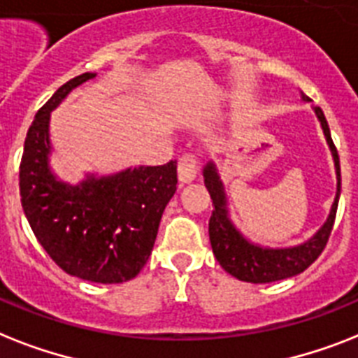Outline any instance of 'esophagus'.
Instances as JSON below:
<instances>
[{"label": "esophagus", "instance_id": "1", "mask_svg": "<svg viewBox=\"0 0 358 358\" xmlns=\"http://www.w3.org/2000/svg\"><path fill=\"white\" fill-rule=\"evenodd\" d=\"M196 171H199V164L193 154H184L178 162V180L180 184L185 185L189 182H193L196 178Z\"/></svg>", "mask_w": 358, "mask_h": 358}]
</instances>
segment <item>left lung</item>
Segmentation results:
<instances>
[{
    "label": "left lung",
    "mask_w": 358,
    "mask_h": 358,
    "mask_svg": "<svg viewBox=\"0 0 358 358\" xmlns=\"http://www.w3.org/2000/svg\"><path fill=\"white\" fill-rule=\"evenodd\" d=\"M300 97L303 103H310V99L305 97L303 94H300ZM310 108L320 123L325 143L333 156L336 174V194L324 224L303 243L292 246H264L246 237L231 220L224 182L220 178L219 169L213 159H209L202 169L204 184L211 194L215 208L211 211V219H209V243H211L213 254L220 266L237 280L246 281V283H272V281L287 280V278L301 274L305 268H309L310 264L318 259V255L322 254L325 243L329 239L340 199V162L324 112L313 104H310Z\"/></svg>",
    "instance_id": "left-lung-1"
}]
</instances>
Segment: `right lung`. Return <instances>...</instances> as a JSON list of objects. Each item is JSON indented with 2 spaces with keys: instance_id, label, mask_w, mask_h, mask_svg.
Wrapping results in <instances>:
<instances>
[{
  "instance_id": "right-lung-1",
  "label": "right lung",
  "mask_w": 358,
  "mask_h": 358,
  "mask_svg": "<svg viewBox=\"0 0 358 358\" xmlns=\"http://www.w3.org/2000/svg\"><path fill=\"white\" fill-rule=\"evenodd\" d=\"M95 77L71 78L38 110L23 145L20 194L29 226L49 257L69 275L110 285L136 278L149 261L178 178L176 162L84 173L77 184L58 178L51 167V112Z\"/></svg>"
}]
</instances>
